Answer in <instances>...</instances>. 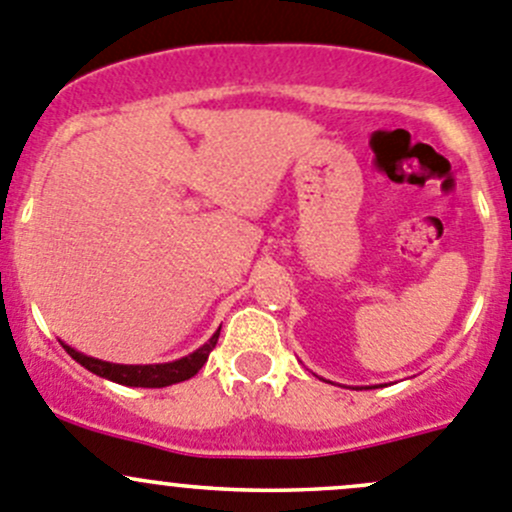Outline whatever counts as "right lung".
Returning a JSON list of instances; mask_svg holds the SVG:
<instances>
[{
  "label": "right lung",
  "instance_id": "add662e5",
  "mask_svg": "<svg viewBox=\"0 0 512 512\" xmlns=\"http://www.w3.org/2000/svg\"><path fill=\"white\" fill-rule=\"evenodd\" d=\"M219 331L209 338V343H204V346H201L199 351L191 353V356L181 358V361H174V363H159V366H119V363H106V361H99V358H89L69 346H64V351H67L74 361L82 363L86 371L96 373V376L106 378V381L121 383V386H136V388H164V386H171V383L189 381L191 376H196V373L201 371V366L209 361V353L216 348Z\"/></svg>",
  "mask_w": 512,
  "mask_h": 512
}]
</instances>
